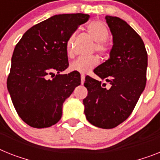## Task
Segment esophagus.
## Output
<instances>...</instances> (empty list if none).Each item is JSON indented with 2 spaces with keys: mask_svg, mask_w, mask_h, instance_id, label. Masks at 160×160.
<instances>
[{
  "mask_svg": "<svg viewBox=\"0 0 160 160\" xmlns=\"http://www.w3.org/2000/svg\"><path fill=\"white\" fill-rule=\"evenodd\" d=\"M80 79H81V84H84V80H85V76H84V75H81V76H80Z\"/></svg>",
  "mask_w": 160,
  "mask_h": 160,
  "instance_id": "obj_1",
  "label": "esophagus"
}]
</instances>
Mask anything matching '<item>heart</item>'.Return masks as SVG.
I'll return each instance as SVG.
<instances>
[{"mask_svg": "<svg viewBox=\"0 0 160 160\" xmlns=\"http://www.w3.org/2000/svg\"><path fill=\"white\" fill-rule=\"evenodd\" d=\"M87 31L91 38L96 41L95 50L103 58L109 57L111 49V45L107 41L109 37V30L105 23L98 20L92 21L88 25ZM75 36L76 33L71 35L67 42V52L68 55H72V43ZM98 58L94 55L89 57H80L70 64V70L72 72H76L79 73H87L98 65Z\"/></svg>", "mask_w": 160, "mask_h": 160, "instance_id": "obj_1", "label": "heart"}]
</instances>
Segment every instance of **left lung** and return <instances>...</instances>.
<instances>
[{"label": "left lung", "mask_w": 160, "mask_h": 160, "mask_svg": "<svg viewBox=\"0 0 160 160\" xmlns=\"http://www.w3.org/2000/svg\"><path fill=\"white\" fill-rule=\"evenodd\" d=\"M113 36L110 58L93 71L107 84L90 76L84 85L88 96L83 100L86 119L101 128H113L133 111L146 84L147 52L141 37L125 21L106 16Z\"/></svg>", "instance_id": "8db88e82"}]
</instances>
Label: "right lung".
Listing matches in <instances>:
<instances>
[{
  "label": "right lung",
  "instance_id": "add662e5",
  "mask_svg": "<svg viewBox=\"0 0 160 160\" xmlns=\"http://www.w3.org/2000/svg\"><path fill=\"white\" fill-rule=\"evenodd\" d=\"M88 18L80 13L52 16L28 29L16 45L7 88L18 115L31 127L59 121L64 101L80 84L79 72H60L69 65L68 38Z\"/></svg>",
  "mask_w": 160,
  "mask_h": 160
}]
</instances>
